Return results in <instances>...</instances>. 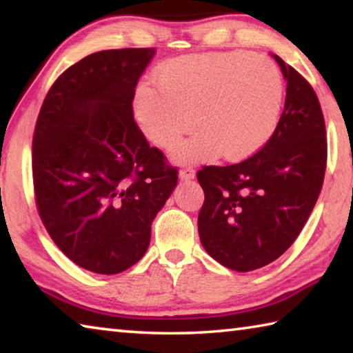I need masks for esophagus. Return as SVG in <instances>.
I'll list each match as a JSON object with an SVG mask.
<instances>
[{
    "instance_id": "34e87169",
    "label": "esophagus",
    "mask_w": 353,
    "mask_h": 353,
    "mask_svg": "<svg viewBox=\"0 0 353 353\" xmlns=\"http://www.w3.org/2000/svg\"><path fill=\"white\" fill-rule=\"evenodd\" d=\"M196 176V171L193 168H183L179 172V179L181 181H191V179H194Z\"/></svg>"
}]
</instances>
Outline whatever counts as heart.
Wrapping results in <instances>:
<instances>
[{"instance_id": "obj_1", "label": "heart", "mask_w": 353, "mask_h": 353, "mask_svg": "<svg viewBox=\"0 0 353 353\" xmlns=\"http://www.w3.org/2000/svg\"><path fill=\"white\" fill-rule=\"evenodd\" d=\"M159 92L143 85L135 117L149 140L171 148L196 126L191 139L171 151L177 163L208 162L223 154L243 160L276 132L283 104V79L271 59L246 51L181 56L155 71Z\"/></svg>"}]
</instances>
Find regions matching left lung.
I'll use <instances>...</instances> for the list:
<instances>
[{
  "label": "left lung",
  "instance_id": "8db88e82",
  "mask_svg": "<svg viewBox=\"0 0 353 353\" xmlns=\"http://www.w3.org/2000/svg\"><path fill=\"white\" fill-rule=\"evenodd\" d=\"M286 81L276 132L241 163L204 166L198 216L208 255L238 272L277 260L301 234L319 198L327 165L325 123L313 87L272 54Z\"/></svg>",
  "mask_w": 353,
  "mask_h": 353
}]
</instances>
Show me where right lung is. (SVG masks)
I'll return each mask as SVG.
<instances>
[{
	"label": "right lung",
	"instance_id": "1",
	"mask_svg": "<svg viewBox=\"0 0 353 353\" xmlns=\"http://www.w3.org/2000/svg\"><path fill=\"white\" fill-rule=\"evenodd\" d=\"M154 48L93 52L63 71L41 104L32 140L39 214L77 266L118 274L146 254L151 224L177 168L149 146L132 112Z\"/></svg>",
	"mask_w": 353,
	"mask_h": 353
}]
</instances>
